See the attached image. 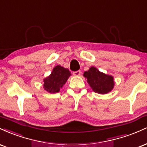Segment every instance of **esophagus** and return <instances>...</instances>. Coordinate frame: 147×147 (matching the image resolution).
<instances>
[{"label":"esophagus","instance_id":"34e87169","mask_svg":"<svg viewBox=\"0 0 147 147\" xmlns=\"http://www.w3.org/2000/svg\"><path fill=\"white\" fill-rule=\"evenodd\" d=\"M80 74H81L80 71H76L73 72V74L74 76H78L80 75Z\"/></svg>","mask_w":147,"mask_h":147}]
</instances>
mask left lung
<instances>
[{"mask_svg": "<svg viewBox=\"0 0 147 147\" xmlns=\"http://www.w3.org/2000/svg\"><path fill=\"white\" fill-rule=\"evenodd\" d=\"M83 76L87 79V82L92 90L98 94H107L114 87L113 76L100 72L94 67H91L87 71H84Z\"/></svg>", "mask_w": 147, "mask_h": 147, "instance_id": "left-lung-1", "label": "left lung"}]
</instances>
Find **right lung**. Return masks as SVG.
<instances>
[{"mask_svg":"<svg viewBox=\"0 0 147 147\" xmlns=\"http://www.w3.org/2000/svg\"><path fill=\"white\" fill-rule=\"evenodd\" d=\"M70 76L71 72L68 69L57 65L53 69L52 72L49 76L43 80L45 90L51 94L59 92L60 88L66 83Z\"/></svg>","mask_w":147,"mask_h":147,"instance_id":"obj_1","label":"right lung"}]
</instances>
